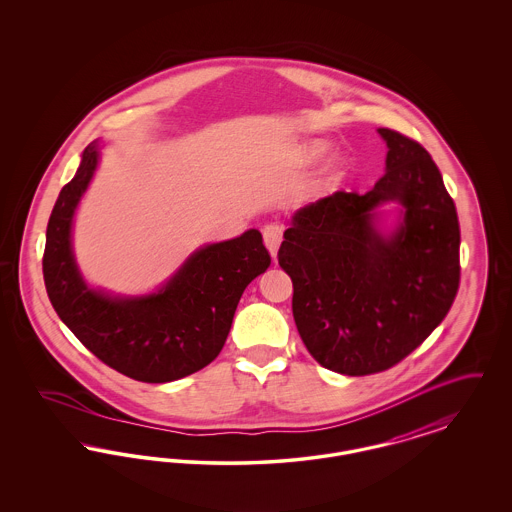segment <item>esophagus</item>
Masks as SVG:
<instances>
[{
  "instance_id": "34e87169",
  "label": "esophagus",
  "mask_w": 512,
  "mask_h": 512,
  "mask_svg": "<svg viewBox=\"0 0 512 512\" xmlns=\"http://www.w3.org/2000/svg\"><path fill=\"white\" fill-rule=\"evenodd\" d=\"M263 238H265V245H267L270 255L276 257L278 245L282 242V226L276 222H270L263 228Z\"/></svg>"
}]
</instances>
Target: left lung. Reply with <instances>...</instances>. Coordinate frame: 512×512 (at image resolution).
I'll list each match as a JSON object with an SVG mask.
<instances>
[{
	"instance_id": "8db88e82",
	"label": "left lung",
	"mask_w": 512,
	"mask_h": 512,
	"mask_svg": "<svg viewBox=\"0 0 512 512\" xmlns=\"http://www.w3.org/2000/svg\"><path fill=\"white\" fill-rule=\"evenodd\" d=\"M378 132L390 151L374 188L303 207L278 249L301 340L320 365L347 376L401 363L449 313L461 282L457 209L434 159L397 130ZM384 200L406 207L390 241L371 228Z\"/></svg>"
}]
</instances>
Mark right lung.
<instances>
[{"instance_id": "right-lung-1", "label": "right lung", "mask_w": 512, "mask_h": 512, "mask_svg": "<svg viewBox=\"0 0 512 512\" xmlns=\"http://www.w3.org/2000/svg\"><path fill=\"white\" fill-rule=\"evenodd\" d=\"M98 165L90 144L51 211L44 249L49 301L74 336L101 363L124 376L163 384L217 359L247 284L270 267L259 230L199 249L159 293L111 299L90 290L74 265L71 222Z\"/></svg>"}]
</instances>
